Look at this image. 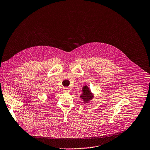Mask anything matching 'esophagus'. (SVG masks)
Listing matches in <instances>:
<instances>
[{"label": "esophagus", "mask_w": 150, "mask_h": 150, "mask_svg": "<svg viewBox=\"0 0 150 150\" xmlns=\"http://www.w3.org/2000/svg\"><path fill=\"white\" fill-rule=\"evenodd\" d=\"M63 91H64V93H69V92H70V90H69V88L65 87V88H64V89H63Z\"/></svg>", "instance_id": "34e87169"}]
</instances>
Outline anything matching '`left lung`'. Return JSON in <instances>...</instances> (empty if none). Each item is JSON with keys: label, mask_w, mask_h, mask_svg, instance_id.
<instances>
[{"label": "left lung", "mask_w": 150, "mask_h": 150, "mask_svg": "<svg viewBox=\"0 0 150 150\" xmlns=\"http://www.w3.org/2000/svg\"><path fill=\"white\" fill-rule=\"evenodd\" d=\"M83 88V94L81 95L80 97L82 98L85 103H88L93 97V96L87 86H84Z\"/></svg>", "instance_id": "1"}]
</instances>
